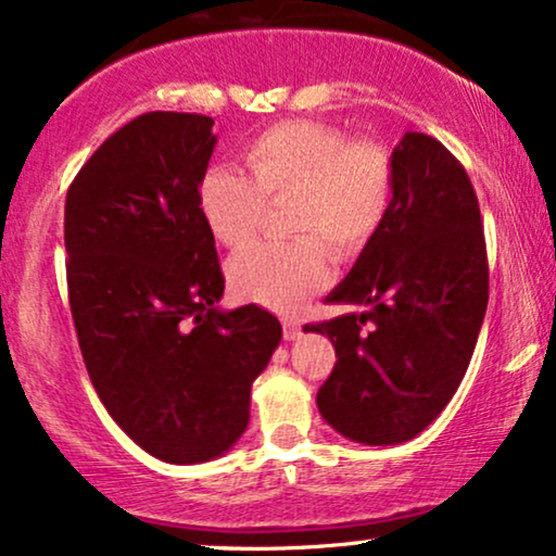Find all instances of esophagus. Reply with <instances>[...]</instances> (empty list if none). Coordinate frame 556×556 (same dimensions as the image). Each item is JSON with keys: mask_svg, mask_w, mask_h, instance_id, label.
<instances>
[{"mask_svg": "<svg viewBox=\"0 0 556 556\" xmlns=\"http://www.w3.org/2000/svg\"><path fill=\"white\" fill-rule=\"evenodd\" d=\"M282 329H285V340H287V342H295L298 337L303 334V329H300L298 321H285Z\"/></svg>", "mask_w": 556, "mask_h": 556, "instance_id": "esophagus-1", "label": "esophagus"}]
</instances>
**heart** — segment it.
Masks as SVG:
<instances>
[{
  "mask_svg": "<svg viewBox=\"0 0 556 556\" xmlns=\"http://www.w3.org/2000/svg\"><path fill=\"white\" fill-rule=\"evenodd\" d=\"M242 156L248 175L219 164L201 177L198 212L222 245L244 248L266 207L291 203L286 226L299 240L238 253L229 285L242 300L292 311L329 282V253L358 258L384 227L397 193L394 156L379 140H350L340 127L311 119L266 127Z\"/></svg>",
  "mask_w": 556,
  "mask_h": 556,
  "instance_id": "b5f03b06",
  "label": "heart"
}]
</instances>
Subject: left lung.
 <instances>
[{
  "instance_id": "left-lung-1",
  "label": "left lung",
  "mask_w": 556,
  "mask_h": 556,
  "mask_svg": "<svg viewBox=\"0 0 556 556\" xmlns=\"http://www.w3.org/2000/svg\"><path fill=\"white\" fill-rule=\"evenodd\" d=\"M392 156V212L327 298L366 311L305 324L337 353L316 394L324 420L376 446L418 437L444 410L489 303L486 240L468 172L424 132H405Z\"/></svg>"
}]
</instances>
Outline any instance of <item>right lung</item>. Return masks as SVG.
Returning a JSON list of instances; mask_svg holds the SVG:
<instances>
[{"mask_svg":"<svg viewBox=\"0 0 556 556\" xmlns=\"http://www.w3.org/2000/svg\"><path fill=\"white\" fill-rule=\"evenodd\" d=\"M214 119L146 112L83 164L65 201L67 295L91 384L149 455H225L282 340L258 305L219 311L225 274L198 212Z\"/></svg>","mask_w":556,"mask_h":556,"instance_id":"right-lung-1","label":"right lung"}]
</instances>
